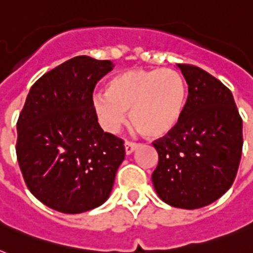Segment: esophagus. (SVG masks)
I'll return each mask as SVG.
<instances>
[{
	"label": "esophagus",
	"instance_id": "esophagus-1",
	"mask_svg": "<svg viewBox=\"0 0 253 253\" xmlns=\"http://www.w3.org/2000/svg\"><path fill=\"white\" fill-rule=\"evenodd\" d=\"M139 147L138 143H134V142H130V140H126L125 142V150H126V154L127 155H130L132 154L136 148Z\"/></svg>",
	"mask_w": 253,
	"mask_h": 253
}]
</instances>
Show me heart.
I'll list each match as a JSON object with an SVG mask.
<instances>
[{"label": "heart", "instance_id": "obj_1", "mask_svg": "<svg viewBox=\"0 0 253 253\" xmlns=\"http://www.w3.org/2000/svg\"><path fill=\"white\" fill-rule=\"evenodd\" d=\"M186 102V86L170 68L127 69L109 80L106 93L93 98L103 127L118 130L130 111L132 126L147 138H162L180 123Z\"/></svg>", "mask_w": 253, "mask_h": 253}]
</instances>
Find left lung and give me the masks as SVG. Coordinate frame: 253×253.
I'll return each instance as SVG.
<instances>
[{"mask_svg":"<svg viewBox=\"0 0 253 253\" xmlns=\"http://www.w3.org/2000/svg\"><path fill=\"white\" fill-rule=\"evenodd\" d=\"M188 84L180 123L152 146L159 163L152 173L158 196L181 209L212 204L231 188L243 148V122L231 90L192 64H177Z\"/></svg>","mask_w":253,"mask_h":253,"instance_id":"1","label":"left lung"}]
</instances>
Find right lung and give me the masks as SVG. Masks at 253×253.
Listing matches in <instances>:
<instances>
[{
	"instance_id": "right-lung-1",
	"label": "right lung",
	"mask_w": 253,
	"mask_h": 253,
	"mask_svg": "<svg viewBox=\"0 0 253 253\" xmlns=\"http://www.w3.org/2000/svg\"><path fill=\"white\" fill-rule=\"evenodd\" d=\"M110 60L69 59L31 86L17 122V159L42 204L79 214L109 198L125 159L123 139L103 132L93 106L95 84Z\"/></svg>"
}]
</instances>
